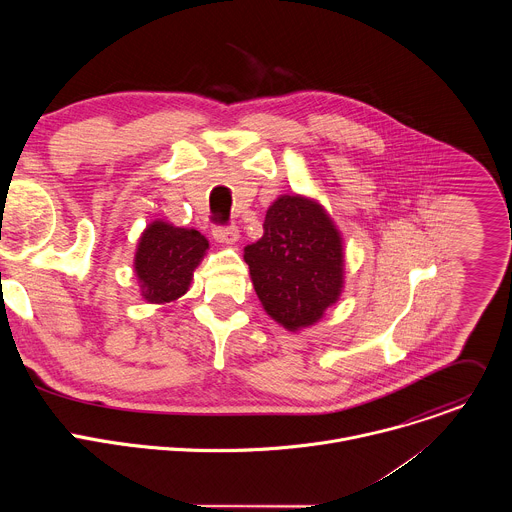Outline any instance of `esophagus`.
<instances>
[{
	"label": "esophagus",
	"instance_id": "1",
	"mask_svg": "<svg viewBox=\"0 0 512 512\" xmlns=\"http://www.w3.org/2000/svg\"><path fill=\"white\" fill-rule=\"evenodd\" d=\"M212 237L218 243H225V245H233L239 241V229L237 227H214L212 229Z\"/></svg>",
	"mask_w": 512,
	"mask_h": 512
}]
</instances>
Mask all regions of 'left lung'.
Here are the masks:
<instances>
[{
  "label": "left lung",
  "mask_w": 512,
  "mask_h": 512,
  "mask_svg": "<svg viewBox=\"0 0 512 512\" xmlns=\"http://www.w3.org/2000/svg\"><path fill=\"white\" fill-rule=\"evenodd\" d=\"M251 281L265 312L287 330L318 322L342 291V241L324 208L302 196H279L263 237L245 247Z\"/></svg>",
  "instance_id": "1"
}]
</instances>
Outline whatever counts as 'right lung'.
<instances>
[{
  "mask_svg": "<svg viewBox=\"0 0 512 512\" xmlns=\"http://www.w3.org/2000/svg\"><path fill=\"white\" fill-rule=\"evenodd\" d=\"M206 249L208 241L194 229L152 223L143 231L135 253L141 296L150 304H168L184 296Z\"/></svg>",
  "mask_w": 512,
  "mask_h": 512,
  "instance_id": "1",
  "label": "right lung"
}]
</instances>
